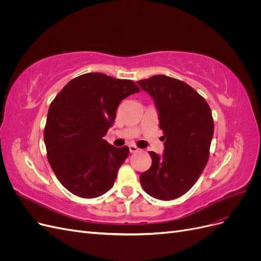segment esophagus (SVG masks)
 Segmentation results:
<instances>
[{"mask_svg": "<svg viewBox=\"0 0 261 261\" xmlns=\"http://www.w3.org/2000/svg\"><path fill=\"white\" fill-rule=\"evenodd\" d=\"M139 150H140V149H139L137 146H135V145H129V151H130L132 153H134V152H138Z\"/></svg>", "mask_w": 261, "mask_h": 261, "instance_id": "esophagus-1", "label": "esophagus"}]
</instances>
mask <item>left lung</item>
<instances>
[{
    "instance_id": "obj_1",
    "label": "left lung",
    "mask_w": 261,
    "mask_h": 261,
    "mask_svg": "<svg viewBox=\"0 0 261 261\" xmlns=\"http://www.w3.org/2000/svg\"><path fill=\"white\" fill-rule=\"evenodd\" d=\"M137 83L154 100L165 147L162 156L149 152L152 164L140 174V184L156 199L178 198L193 187L208 162L215 130L210 107L176 78L154 75Z\"/></svg>"
}]
</instances>
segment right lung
Instances as JSON below:
<instances>
[{
    "label": "right lung",
    "instance_id": "1",
    "mask_svg": "<svg viewBox=\"0 0 261 261\" xmlns=\"http://www.w3.org/2000/svg\"><path fill=\"white\" fill-rule=\"evenodd\" d=\"M139 87L129 80L87 73L65 85L51 102L44 127L48 161L67 191L96 198L114 184L129 148L103 139L121 101Z\"/></svg>",
    "mask_w": 261,
    "mask_h": 261
}]
</instances>
